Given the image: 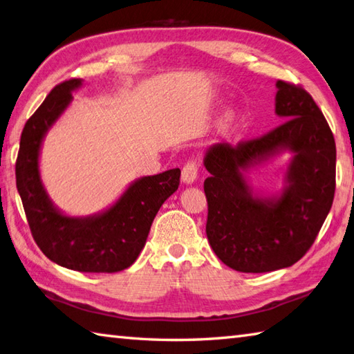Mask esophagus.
<instances>
[{
	"mask_svg": "<svg viewBox=\"0 0 354 354\" xmlns=\"http://www.w3.org/2000/svg\"><path fill=\"white\" fill-rule=\"evenodd\" d=\"M196 178H198V164L193 161L187 162L183 167V173H181L183 183L193 184L194 181H196Z\"/></svg>",
	"mask_w": 354,
	"mask_h": 354,
	"instance_id": "1",
	"label": "esophagus"
}]
</instances>
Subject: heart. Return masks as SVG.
I'll return each instance as SVG.
<instances>
[{
  "label": "heart",
  "instance_id": "1",
  "mask_svg": "<svg viewBox=\"0 0 354 354\" xmlns=\"http://www.w3.org/2000/svg\"><path fill=\"white\" fill-rule=\"evenodd\" d=\"M236 120H237L236 109H227L223 112V115L219 122V131L223 133L231 131V127L236 124Z\"/></svg>",
  "mask_w": 354,
  "mask_h": 354
}]
</instances>
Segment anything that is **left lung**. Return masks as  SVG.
Returning <instances> with one entry per match:
<instances>
[{
  "label": "left lung",
  "instance_id": "1",
  "mask_svg": "<svg viewBox=\"0 0 354 354\" xmlns=\"http://www.w3.org/2000/svg\"><path fill=\"white\" fill-rule=\"evenodd\" d=\"M275 114L283 124L260 138L217 142L205 153L212 173L207 237L214 254L239 272L289 268L309 251L332 208L336 145L327 120L301 86L277 82ZM283 151L292 158L280 194L252 190L245 173Z\"/></svg>",
  "mask_w": 354,
  "mask_h": 354
}]
</instances>
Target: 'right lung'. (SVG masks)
Returning a JSON list of instances; mask_svg holds the SVG:
<instances>
[{"label": "right lung", "mask_w": 354, "mask_h": 354, "mask_svg": "<svg viewBox=\"0 0 354 354\" xmlns=\"http://www.w3.org/2000/svg\"><path fill=\"white\" fill-rule=\"evenodd\" d=\"M82 84V79H71L57 85L27 120L17 160V189L35 242L51 261L79 272L112 274L137 260L158 209L178 190L181 170L135 179L104 212L85 217L64 214L42 184L39 155L45 135Z\"/></svg>", "instance_id": "obj_1"}]
</instances>
